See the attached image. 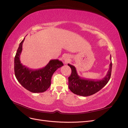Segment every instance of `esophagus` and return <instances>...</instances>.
<instances>
[{"label": "esophagus", "instance_id": "34e87169", "mask_svg": "<svg viewBox=\"0 0 128 128\" xmlns=\"http://www.w3.org/2000/svg\"><path fill=\"white\" fill-rule=\"evenodd\" d=\"M70 60V56L67 55H66L64 57V62L65 64L68 63V62Z\"/></svg>", "mask_w": 128, "mask_h": 128}]
</instances>
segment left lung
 <instances>
[{"label":"left lung","instance_id":"obj_1","mask_svg":"<svg viewBox=\"0 0 128 128\" xmlns=\"http://www.w3.org/2000/svg\"><path fill=\"white\" fill-rule=\"evenodd\" d=\"M110 59L111 60V56ZM68 65L72 69L71 75L68 77V87L72 93L77 95L87 96L96 94L106 86L110 78L112 62L106 76L103 79L98 80L81 78L77 74L75 66L70 64H68Z\"/></svg>","mask_w":128,"mask_h":128}]
</instances>
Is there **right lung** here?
I'll use <instances>...</instances> for the list:
<instances>
[{"mask_svg": "<svg viewBox=\"0 0 128 128\" xmlns=\"http://www.w3.org/2000/svg\"><path fill=\"white\" fill-rule=\"evenodd\" d=\"M25 38L20 43L14 58L15 75L18 82L27 90L33 93H40L46 91L51 86L53 74L58 68L64 65L62 62L51 60L45 67L33 70L23 65L20 59L22 44Z\"/></svg>", "mask_w": 128, "mask_h": 128, "instance_id": "add662e5", "label": "right lung"}]
</instances>
